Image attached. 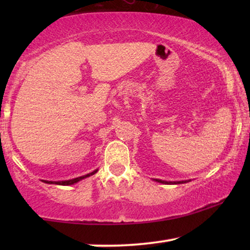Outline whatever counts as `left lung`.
Segmentation results:
<instances>
[{
  "instance_id": "1",
  "label": "left lung",
  "mask_w": 250,
  "mask_h": 250,
  "mask_svg": "<svg viewBox=\"0 0 250 250\" xmlns=\"http://www.w3.org/2000/svg\"><path fill=\"white\" fill-rule=\"evenodd\" d=\"M156 181H158V182H160V183H173V182H164V181H160V180H156ZM174 183H177V184H180V183H186V181H181V182H174Z\"/></svg>"
}]
</instances>
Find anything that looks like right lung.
Here are the masks:
<instances>
[{
  "instance_id": "obj_1",
  "label": "right lung",
  "mask_w": 250,
  "mask_h": 250,
  "mask_svg": "<svg viewBox=\"0 0 250 250\" xmlns=\"http://www.w3.org/2000/svg\"><path fill=\"white\" fill-rule=\"evenodd\" d=\"M97 173V170H94V172H92L90 174H86V175L84 176H80V177H76V179H73V180H68V181H60V182H52V181H44L45 183H49V184H52V183H56V184H59V186H70V184H74L78 182V181L85 179V177H88L91 175H93V174Z\"/></svg>"
}]
</instances>
